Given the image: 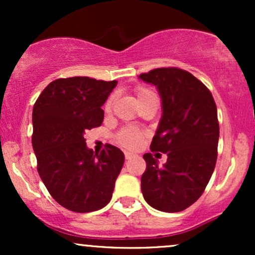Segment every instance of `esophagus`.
I'll list each match as a JSON object with an SVG mask.
<instances>
[{"instance_id": "obj_1", "label": "esophagus", "mask_w": 255, "mask_h": 255, "mask_svg": "<svg viewBox=\"0 0 255 255\" xmlns=\"http://www.w3.org/2000/svg\"><path fill=\"white\" fill-rule=\"evenodd\" d=\"M134 157H136L135 153H133V152L125 151V158H126V159H127V160H129V159H131V158H134Z\"/></svg>"}]
</instances>
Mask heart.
Instances as JSON below:
<instances>
[{
    "label": "heart",
    "instance_id": "b5f03b06",
    "mask_svg": "<svg viewBox=\"0 0 255 255\" xmlns=\"http://www.w3.org/2000/svg\"><path fill=\"white\" fill-rule=\"evenodd\" d=\"M136 96L137 101H142V99L150 97V96H153V93L151 91H148L145 87H137L136 89ZM114 101H115V95H111L109 98H108L107 103H105L104 108L105 110L109 111L113 107ZM145 137V133L139 128L134 127V126H127V127L121 128L118 133H116L115 139L118 141L119 145H121L122 147L126 148H136L137 146L142 142Z\"/></svg>",
    "mask_w": 255,
    "mask_h": 255
}]
</instances>
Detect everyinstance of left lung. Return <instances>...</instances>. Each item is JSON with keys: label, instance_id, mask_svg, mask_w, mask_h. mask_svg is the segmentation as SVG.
I'll return each mask as SVG.
<instances>
[{"label": "left lung", "instance_id": "obj_1", "mask_svg": "<svg viewBox=\"0 0 255 255\" xmlns=\"http://www.w3.org/2000/svg\"><path fill=\"white\" fill-rule=\"evenodd\" d=\"M139 78L157 86L163 104L162 120L150 148L168 154L162 168L152 153L144 154L142 195L159 211H183L201 197L215 170L217 107L210 90L181 68H156Z\"/></svg>", "mask_w": 255, "mask_h": 255}]
</instances>
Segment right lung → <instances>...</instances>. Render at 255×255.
I'll use <instances>...</instances> for the list:
<instances>
[{"label":"right lung","instance_id":"obj_1","mask_svg":"<svg viewBox=\"0 0 255 255\" xmlns=\"http://www.w3.org/2000/svg\"><path fill=\"white\" fill-rule=\"evenodd\" d=\"M118 81L89 77L51 81L32 111V146L37 170L61 206L73 212H92L113 197L125 162L124 152L107 144L101 153L87 148L85 130L103 122L102 105Z\"/></svg>","mask_w":255,"mask_h":255}]
</instances>
